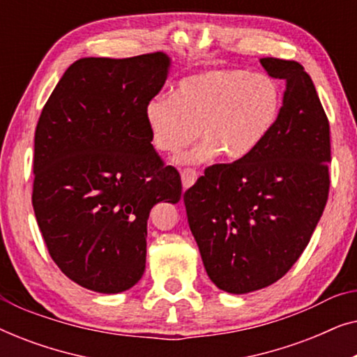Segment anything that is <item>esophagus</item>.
Segmentation results:
<instances>
[{
	"mask_svg": "<svg viewBox=\"0 0 357 357\" xmlns=\"http://www.w3.org/2000/svg\"><path fill=\"white\" fill-rule=\"evenodd\" d=\"M180 175H182L183 188H190L195 182H197V178H198V172H197V170H193V169H183L182 172H180Z\"/></svg>",
	"mask_w": 357,
	"mask_h": 357,
	"instance_id": "34e87169",
	"label": "esophagus"
}]
</instances>
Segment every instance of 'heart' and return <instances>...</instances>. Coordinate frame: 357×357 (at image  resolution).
Returning <instances> with one entry per match:
<instances>
[{
  "mask_svg": "<svg viewBox=\"0 0 357 357\" xmlns=\"http://www.w3.org/2000/svg\"><path fill=\"white\" fill-rule=\"evenodd\" d=\"M282 96L273 77L242 70H211L183 77L174 96L146 107L153 146L174 154L199 135L203 141L182 162H204L221 153L236 160L265 139L280 116Z\"/></svg>",
  "mask_w": 357,
  "mask_h": 357,
  "instance_id": "obj_1",
  "label": "heart"
}]
</instances>
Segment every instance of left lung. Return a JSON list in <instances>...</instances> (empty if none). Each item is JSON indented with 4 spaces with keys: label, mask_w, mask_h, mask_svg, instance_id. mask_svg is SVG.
I'll return each mask as SVG.
<instances>
[{
    "label": "left lung",
    "mask_w": 357,
    "mask_h": 357,
    "mask_svg": "<svg viewBox=\"0 0 357 357\" xmlns=\"http://www.w3.org/2000/svg\"><path fill=\"white\" fill-rule=\"evenodd\" d=\"M286 81L276 123L245 158L213 164L183 193L208 276L245 294L281 280L305 250L330 190V123L301 63L261 58Z\"/></svg>",
    "instance_id": "8db88e82"
}]
</instances>
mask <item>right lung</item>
Masks as SVG:
<instances>
[{"instance_id":"right-lung-1","label":"right lung","mask_w":357,"mask_h":357,"mask_svg":"<svg viewBox=\"0 0 357 357\" xmlns=\"http://www.w3.org/2000/svg\"><path fill=\"white\" fill-rule=\"evenodd\" d=\"M169 58H81L37 121L32 206L52 260L86 289L116 294L141 280L151 208L182 197L178 170L151 144L146 107Z\"/></svg>"}]
</instances>
